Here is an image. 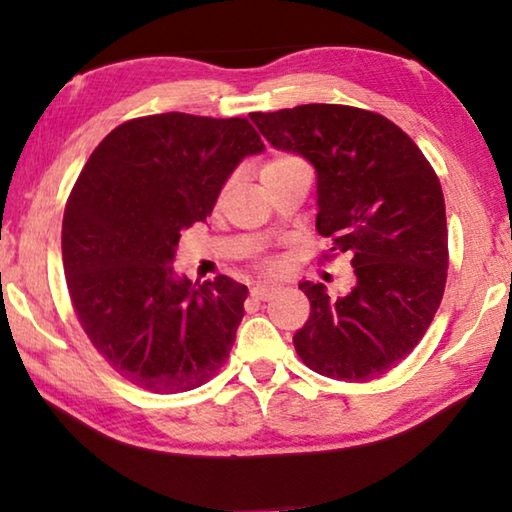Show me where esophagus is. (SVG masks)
Returning <instances> with one entry per match:
<instances>
[{
  "label": "esophagus",
  "instance_id": "34e87169",
  "mask_svg": "<svg viewBox=\"0 0 512 512\" xmlns=\"http://www.w3.org/2000/svg\"><path fill=\"white\" fill-rule=\"evenodd\" d=\"M275 293H277V289L268 287V284H257V287L250 289V296L257 298V300H268V298H273Z\"/></svg>",
  "mask_w": 512,
  "mask_h": 512
}]
</instances>
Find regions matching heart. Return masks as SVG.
Wrapping results in <instances>:
<instances>
[{
	"instance_id": "b5f03b06",
	"label": "heart",
	"mask_w": 512,
	"mask_h": 512,
	"mask_svg": "<svg viewBox=\"0 0 512 512\" xmlns=\"http://www.w3.org/2000/svg\"><path fill=\"white\" fill-rule=\"evenodd\" d=\"M298 167H307V164L302 162L300 158H296V155H289V153L275 155V158H271V160H268V162L264 164L262 178L273 176V173H282V171L298 169ZM262 271H266V273L275 271V262H271V259H264V262H262Z\"/></svg>"
}]
</instances>
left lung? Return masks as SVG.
<instances>
[{
    "instance_id": "obj_1",
    "label": "left lung",
    "mask_w": 512,
    "mask_h": 512,
    "mask_svg": "<svg viewBox=\"0 0 512 512\" xmlns=\"http://www.w3.org/2000/svg\"><path fill=\"white\" fill-rule=\"evenodd\" d=\"M250 119L275 149L314 164L318 235L332 239V253L352 255L345 296L300 282L311 314L293 336L298 357L339 381L386 375L420 343L445 293L447 219L436 171L400 126L370 110L307 103Z\"/></svg>"
}]
</instances>
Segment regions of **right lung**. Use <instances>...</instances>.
Here are the masks:
<instances>
[{
    "label": "right lung",
    "instance_id": "right-lung-1",
    "mask_svg": "<svg viewBox=\"0 0 512 512\" xmlns=\"http://www.w3.org/2000/svg\"><path fill=\"white\" fill-rule=\"evenodd\" d=\"M264 142L244 117L164 112L110 131L85 162L63 216L69 298L94 348L144 391L210 381L244 318V284L173 273L180 232L212 214L221 187Z\"/></svg>",
    "mask_w": 512,
    "mask_h": 512
}]
</instances>
